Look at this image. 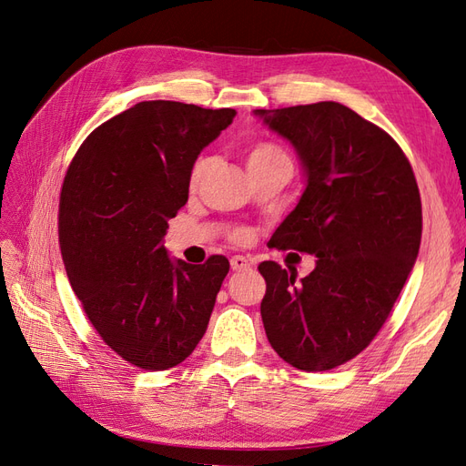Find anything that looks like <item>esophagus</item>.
<instances>
[{"mask_svg": "<svg viewBox=\"0 0 466 466\" xmlns=\"http://www.w3.org/2000/svg\"><path fill=\"white\" fill-rule=\"evenodd\" d=\"M250 260L247 257H241V255H235L231 258V268L235 272H241V270H247V268H250Z\"/></svg>", "mask_w": 466, "mask_h": 466, "instance_id": "1", "label": "esophagus"}]
</instances>
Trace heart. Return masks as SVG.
<instances>
[{"instance_id": "b5f03b06", "label": "heart", "mask_w": 466, "mask_h": 466, "mask_svg": "<svg viewBox=\"0 0 466 466\" xmlns=\"http://www.w3.org/2000/svg\"><path fill=\"white\" fill-rule=\"evenodd\" d=\"M245 157H247V167L250 168V167H257V165H264L268 161L281 159V157H286V155H284V151H281L276 146H272V144H255V146H250L247 149ZM206 168H208V159H198V161H196V165L192 167V177H190L192 178V185H196V182H198L204 177ZM248 237H250L248 231H237V235H235V238H237L238 243L248 241Z\"/></svg>"}]
</instances>
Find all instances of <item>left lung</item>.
Returning <instances> with one entry per match:
<instances>
[{"instance_id":"8db88e82","label":"left lung","mask_w":466,"mask_h":466,"mask_svg":"<svg viewBox=\"0 0 466 466\" xmlns=\"http://www.w3.org/2000/svg\"><path fill=\"white\" fill-rule=\"evenodd\" d=\"M298 153L305 190L270 243L317 257L298 279L276 262L260 315L268 342L301 371H329L370 346L410 276L421 241L412 167L394 139L322 101L252 110Z\"/></svg>"}]
</instances>
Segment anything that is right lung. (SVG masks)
I'll return each instance as SVG.
<instances>
[{"label":"right lung","instance_id":"add662e5","mask_svg":"<svg viewBox=\"0 0 466 466\" xmlns=\"http://www.w3.org/2000/svg\"><path fill=\"white\" fill-rule=\"evenodd\" d=\"M235 115L137 103L93 130L67 168L58 233L69 284L105 344L136 368H175L208 329L229 260H173L163 237L200 151Z\"/></svg>","mask_w":466,"mask_h":466}]
</instances>
